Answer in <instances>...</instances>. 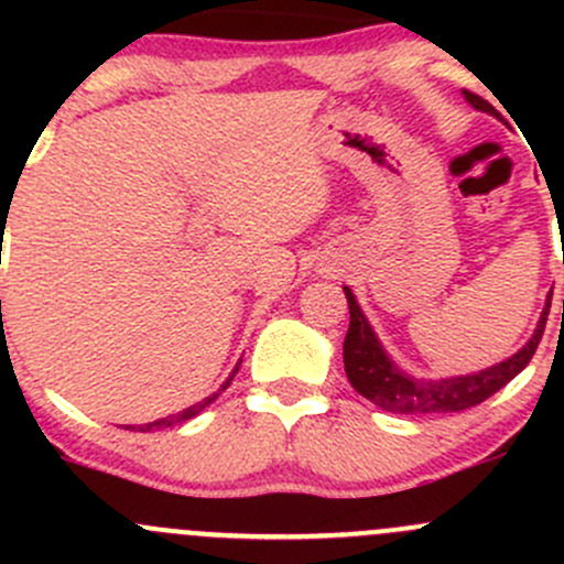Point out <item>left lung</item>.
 Masks as SVG:
<instances>
[{"instance_id":"1","label":"left lung","mask_w":564,"mask_h":564,"mask_svg":"<svg viewBox=\"0 0 564 564\" xmlns=\"http://www.w3.org/2000/svg\"><path fill=\"white\" fill-rule=\"evenodd\" d=\"M466 104L477 111H486L491 117H499V111L480 95L464 93ZM346 303H349V333L344 340V368L349 377L351 388L360 392L362 398L373 401L377 406L388 409L395 414H445V412H464V409L477 406L494 392L502 390L505 384L521 371L532 360L534 349H538L540 338L545 329V316L551 308V294L545 303L543 316H540L538 329L532 338L516 351L508 360L497 362V366L486 368L480 373H466V377H451V379H414L403 373L395 362L390 360L388 351L379 344L377 333L362 316L360 305H357L355 294L349 286H344ZM564 308V303H562Z\"/></svg>"}]
</instances>
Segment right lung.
Masks as SVG:
<instances>
[{
	"instance_id": "obj_1",
	"label": "right lung",
	"mask_w": 564,
	"mask_h": 564,
	"mask_svg": "<svg viewBox=\"0 0 564 564\" xmlns=\"http://www.w3.org/2000/svg\"><path fill=\"white\" fill-rule=\"evenodd\" d=\"M242 362V360H240ZM240 362H237V368L235 371H231V377L226 379L224 384H220V390H226L231 384V379H235V373L240 371ZM220 390L218 392H213V395L209 398H204V401H198V403H193V406H187V409H182V412H176V414H169V417H161V420H155V423H144V425H139V431H158V429H172V425H176V423H185V420H191V417H196L198 412H204V409L209 406V403L215 401V398L220 395ZM130 429V425H128ZM130 431H135V429H130Z\"/></svg>"
}]
</instances>
